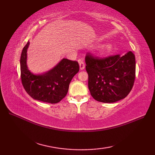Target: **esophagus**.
<instances>
[{"instance_id": "34e87169", "label": "esophagus", "mask_w": 155, "mask_h": 155, "mask_svg": "<svg viewBox=\"0 0 155 155\" xmlns=\"http://www.w3.org/2000/svg\"><path fill=\"white\" fill-rule=\"evenodd\" d=\"M79 66H80V69L81 70H83L85 67V64L83 61L80 60L79 61Z\"/></svg>"}]
</instances>
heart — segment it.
<instances>
[{"label": "heart", "mask_w": 155, "mask_h": 155, "mask_svg": "<svg viewBox=\"0 0 155 155\" xmlns=\"http://www.w3.org/2000/svg\"><path fill=\"white\" fill-rule=\"evenodd\" d=\"M112 50V45L110 44H104L98 48V52L101 54H106Z\"/></svg>", "instance_id": "obj_1"}]
</instances>
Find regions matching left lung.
Listing matches in <instances>:
<instances>
[{"mask_svg":"<svg viewBox=\"0 0 155 155\" xmlns=\"http://www.w3.org/2000/svg\"><path fill=\"white\" fill-rule=\"evenodd\" d=\"M88 75V87L91 96L102 103H114L123 99L132 90L135 79L136 62L131 51L123 56L85 57Z\"/></svg>","mask_w":155,"mask_h":155,"instance_id":"8db88e82","label":"left lung"}]
</instances>
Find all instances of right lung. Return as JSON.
I'll return each mask as SVG.
<instances>
[{"instance_id": "obj_1", "label": "right lung", "mask_w": 155, "mask_h": 155, "mask_svg": "<svg viewBox=\"0 0 155 155\" xmlns=\"http://www.w3.org/2000/svg\"><path fill=\"white\" fill-rule=\"evenodd\" d=\"M28 42L22 49L21 56V78L26 92L35 100L55 104L67 95L69 84L74 76L79 71L77 61L64 58L47 73L35 75L27 67Z\"/></svg>"}]
</instances>
